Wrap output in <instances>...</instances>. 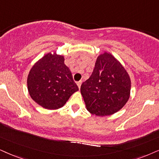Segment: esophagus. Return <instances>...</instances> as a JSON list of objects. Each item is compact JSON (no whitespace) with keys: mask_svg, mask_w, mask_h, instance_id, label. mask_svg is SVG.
I'll list each match as a JSON object with an SVG mask.
<instances>
[{"mask_svg":"<svg viewBox=\"0 0 159 159\" xmlns=\"http://www.w3.org/2000/svg\"><path fill=\"white\" fill-rule=\"evenodd\" d=\"M81 83H82V81H78V82H77V85H78V88H79V89H80V87H81Z\"/></svg>","mask_w":159,"mask_h":159,"instance_id":"obj_1","label":"esophagus"}]
</instances>
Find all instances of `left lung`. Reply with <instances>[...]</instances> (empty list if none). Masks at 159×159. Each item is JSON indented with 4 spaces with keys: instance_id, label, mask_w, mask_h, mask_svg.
Returning a JSON list of instances; mask_svg holds the SVG:
<instances>
[{
    "instance_id": "8db88e82",
    "label": "left lung",
    "mask_w": 159,
    "mask_h": 159,
    "mask_svg": "<svg viewBox=\"0 0 159 159\" xmlns=\"http://www.w3.org/2000/svg\"><path fill=\"white\" fill-rule=\"evenodd\" d=\"M130 79L122 65L111 53L98 57L92 75L81 86L86 109L97 116L116 113L129 99Z\"/></svg>"
}]
</instances>
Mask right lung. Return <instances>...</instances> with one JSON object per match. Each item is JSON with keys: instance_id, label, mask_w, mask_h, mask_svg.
Listing matches in <instances>:
<instances>
[{"instance_id": "1", "label": "right lung", "mask_w": 159, "mask_h": 159, "mask_svg": "<svg viewBox=\"0 0 159 159\" xmlns=\"http://www.w3.org/2000/svg\"><path fill=\"white\" fill-rule=\"evenodd\" d=\"M62 56L51 53L39 60L28 75V90L36 103L47 109H58L78 90Z\"/></svg>"}]
</instances>
